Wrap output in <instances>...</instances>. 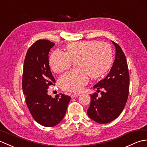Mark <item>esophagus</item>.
Wrapping results in <instances>:
<instances>
[{
  "instance_id": "34e87169",
  "label": "esophagus",
  "mask_w": 147,
  "mask_h": 147,
  "mask_svg": "<svg viewBox=\"0 0 147 147\" xmlns=\"http://www.w3.org/2000/svg\"><path fill=\"white\" fill-rule=\"evenodd\" d=\"M79 95H80V94H77V93L73 94H71V98H74V97H76L77 96H79Z\"/></svg>"
}]
</instances>
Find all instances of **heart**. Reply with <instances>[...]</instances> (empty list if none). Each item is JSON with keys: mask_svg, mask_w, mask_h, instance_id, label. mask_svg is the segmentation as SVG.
<instances>
[{"mask_svg": "<svg viewBox=\"0 0 147 147\" xmlns=\"http://www.w3.org/2000/svg\"><path fill=\"white\" fill-rule=\"evenodd\" d=\"M66 53L55 50L50 57V65L55 73L67 70L76 61L77 70L63 74L59 79L65 90L79 92L91 79L103 76L111 65L113 51L110 45L96 40L74 42L67 46Z\"/></svg>", "mask_w": 147, "mask_h": 147, "instance_id": "b5f03b06", "label": "heart"}]
</instances>
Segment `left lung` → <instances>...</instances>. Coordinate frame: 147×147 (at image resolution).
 <instances>
[{
    "mask_svg": "<svg viewBox=\"0 0 147 147\" xmlns=\"http://www.w3.org/2000/svg\"><path fill=\"white\" fill-rule=\"evenodd\" d=\"M116 48L115 60L107 76L93 87L103 89L101 97L91 94L90 104L87 110L89 118L98 123L105 124L118 118L128 99L129 76L126 57L122 49L113 41Z\"/></svg>",
    "mask_w": 147,
    "mask_h": 147,
    "instance_id": "8db88e82",
    "label": "left lung"
}]
</instances>
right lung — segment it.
Instances as JSON below:
<instances>
[{
    "instance_id": "add662e5",
    "label": "right lung",
    "mask_w": 147,
    "mask_h": 147,
    "mask_svg": "<svg viewBox=\"0 0 147 147\" xmlns=\"http://www.w3.org/2000/svg\"><path fill=\"white\" fill-rule=\"evenodd\" d=\"M54 43L45 40L36 41L26 55L22 86L26 102L36 121L46 127L58 125L66 113L70 96L48 94V89L55 79L49 65L48 54Z\"/></svg>"
}]
</instances>
